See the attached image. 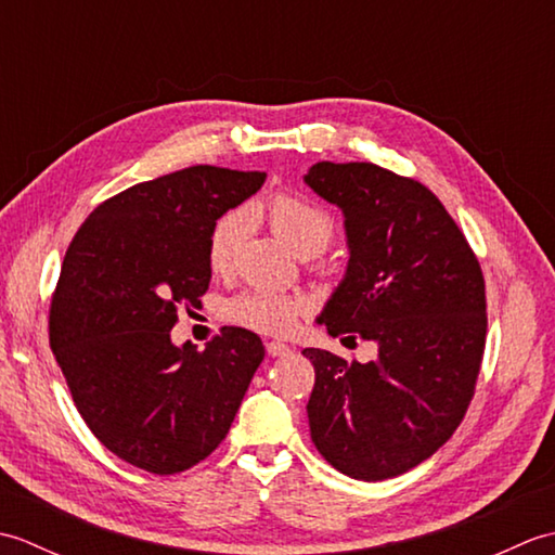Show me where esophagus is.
<instances>
[{
  "label": "esophagus",
  "instance_id": "obj_1",
  "mask_svg": "<svg viewBox=\"0 0 555 555\" xmlns=\"http://www.w3.org/2000/svg\"><path fill=\"white\" fill-rule=\"evenodd\" d=\"M267 352L271 358H286V356H291L293 348L286 346V344H281V340H269Z\"/></svg>",
  "mask_w": 555,
  "mask_h": 555
}]
</instances>
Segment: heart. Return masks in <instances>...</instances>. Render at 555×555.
Masks as SVG:
<instances>
[{"mask_svg":"<svg viewBox=\"0 0 555 555\" xmlns=\"http://www.w3.org/2000/svg\"><path fill=\"white\" fill-rule=\"evenodd\" d=\"M264 217L279 238L302 257L326 250L336 235L334 217L298 193L271 195L264 203ZM247 231H250L247 209H231L211 227L207 241V262L211 271L223 274L233 267ZM305 310H308V302L300 296L267 288L243 291L223 302V317L229 322L271 336L293 332Z\"/></svg>","mask_w":555,"mask_h":555,"instance_id":"obj_1","label":"heart"}]
</instances>
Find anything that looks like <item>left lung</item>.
Listing matches in <instances>:
<instances>
[{
    "instance_id": "obj_1",
    "label": "left lung",
    "mask_w": 555,
    "mask_h": 555,
    "mask_svg": "<svg viewBox=\"0 0 555 555\" xmlns=\"http://www.w3.org/2000/svg\"><path fill=\"white\" fill-rule=\"evenodd\" d=\"M346 217L348 271L320 322L374 340V362L305 348L314 364L310 434L326 463L362 481L408 473L451 439L487 344L479 259L427 185L370 162H317L305 176Z\"/></svg>"
}]
</instances>
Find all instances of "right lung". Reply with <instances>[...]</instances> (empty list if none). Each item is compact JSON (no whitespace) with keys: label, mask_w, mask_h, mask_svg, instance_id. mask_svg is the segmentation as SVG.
<instances>
[{"label":"right lung","mask_w":555,"mask_h":555,"mask_svg":"<svg viewBox=\"0 0 555 555\" xmlns=\"http://www.w3.org/2000/svg\"><path fill=\"white\" fill-rule=\"evenodd\" d=\"M264 179L209 164L159 176L104 199L68 245L50 346L90 431L145 473H183L215 451L264 360L241 326L205 350L171 344L179 308L209 288L211 227Z\"/></svg>","instance_id":"1"}]
</instances>
